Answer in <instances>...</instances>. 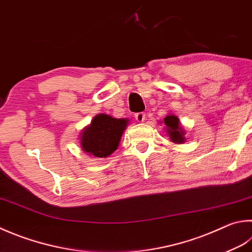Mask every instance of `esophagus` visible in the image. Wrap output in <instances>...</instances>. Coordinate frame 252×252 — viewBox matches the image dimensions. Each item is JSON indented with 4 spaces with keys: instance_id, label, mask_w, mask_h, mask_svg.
I'll return each mask as SVG.
<instances>
[{
    "instance_id": "esophagus-1",
    "label": "esophagus",
    "mask_w": 252,
    "mask_h": 252,
    "mask_svg": "<svg viewBox=\"0 0 252 252\" xmlns=\"http://www.w3.org/2000/svg\"><path fill=\"white\" fill-rule=\"evenodd\" d=\"M135 118H136V121L138 122V123H142V122L145 121V118H146V114L144 112L136 113L135 114Z\"/></svg>"
}]
</instances>
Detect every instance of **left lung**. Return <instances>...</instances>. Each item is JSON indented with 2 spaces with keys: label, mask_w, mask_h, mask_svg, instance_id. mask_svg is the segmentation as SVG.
Wrapping results in <instances>:
<instances>
[{
  "label": "left lung",
  "mask_w": 252,
  "mask_h": 252,
  "mask_svg": "<svg viewBox=\"0 0 252 252\" xmlns=\"http://www.w3.org/2000/svg\"><path fill=\"white\" fill-rule=\"evenodd\" d=\"M164 124L167 126V131L170 136V139L175 144H182L184 142V130L180 126L179 118L174 115H168L164 118Z\"/></svg>",
  "instance_id": "1"
}]
</instances>
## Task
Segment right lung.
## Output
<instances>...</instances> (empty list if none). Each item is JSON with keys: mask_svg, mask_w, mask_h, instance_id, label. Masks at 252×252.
Wrapping results in <instances>:
<instances>
[{"mask_svg": "<svg viewBox=\"0 0 252 252\" xmlns=\"http://www.w3.org/2000/svg\"><path fill=\"white\" fill-rule=\"evenodd\" d=\"M127 122V120H117L105 114H98L93 118L91 125L82 132V149L97 158H106L117 149Z\"/></svg>", "mask_w": 252, "mask_h": 252, "instance_id": "obj_1", "label": "right lung"}]
</instances>
